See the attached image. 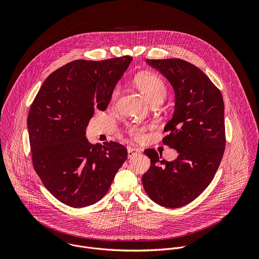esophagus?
I'll return each instance as SVG.
<instances>
[{"label":"esophagus","mask_w":259,"mask_h":259,"mask_svg":"<svg viewBox=\"0 0 259 259\" xmlns=\"http://www.w3.org/2000/svg\"><path fill=\"white\" fill-rule=\"evenodd\" d=\"M140 152H141V149H139V148H130L127 149V157L132 158V157H134L135 155H137Z\"/></svg>","instance_id":"34e87169"}]
</instances>
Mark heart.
<instances>
[{
  "mask_svg": "<svg viewBox=\"0 0 259 259\" xmlns=\"http://www.w3.org/2000/svg\"><path fill=\"white\" fill-rule=\"evenodd\" d=\"M136 88L146 97V99L150 103V105L156 106L162 104L167 96V87L164 80L154 74H142L135 78ZM119 88L116 87L113 89L110 99V104L113 106L118 98ZM147 131L146 126L140 125H131L128 127V134L137 141H142L145 137Z\"/></svg>",
  "mask_w": 259,
  "mask_h": 259,
  "instance_id": "1",
  "label": "heart"
}]
</instances>
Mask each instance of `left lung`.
Here are the masks:
<instances>
[{
  "mask_svg": "<svg viewBox=\"0 0 259 259\" xmlns=\"http://www.w3.org/2000/svg\"><path fill=\"white\" fill-rule=\"evenodd\" d=\"M175 90L176 106L162 143L178 150L172 161L148 148L150 166L143 176L155 203L177 208L194 200L212 182L225 148L224 103L221 91L194 65L181 59L147 60Z\"/></svg>",
  "mask_w": 259,
  "mask_h": 259,
  "instance_id": "8db88e82",
  "label": "left lung"
}]
</instances>
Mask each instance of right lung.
Here are the masks:
<instances>
[{"mask_svg": "<svg viewBox=\"0 0 259 259\" xmlns=\"http://www.w3.org/2000/svg\"><path fill=\"white\" fill-rule=\"evenodd\" d=\"M133 58L76 60L50 74L28 115L35 170L61 202L84 207L102 199L127 150L114 142L92 145L85 130L95 110L106 111Z\"/></svg>", "mask_w": 259, "mask_h": 259, "instance_id": "add662e5", "label": "right lung"}]
</instances>
